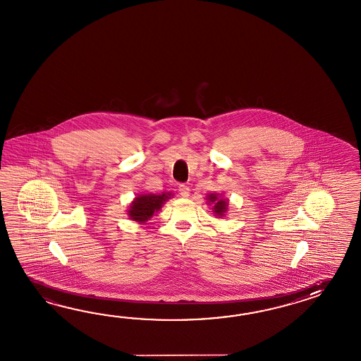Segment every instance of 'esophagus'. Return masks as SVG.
I'll use <instances>...</instances> for the list:
<instances>
[{
	"instance_id": "1",
	"label": "esophagus",
	"mask_w": 361,
	"mask_h": 361,
	"mask_svg": "<svg viewBox=\"0 0 361 361\" xmlns=\"http://www.w3.org/2000/svg\"><path fill=\"white\" fill-rule=\"evenodd\" d=\"M179 193H180V196H183V197H188L190 196V187L185 185H179Z\"/></svg>"
}]
</instances>
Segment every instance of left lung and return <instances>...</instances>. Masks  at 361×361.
<instances>
[{
	"label": "left lung",
	"instance_id": "8db88e82",
	"mask_svg": "<svg viewBox=\"0 0 361 361\" xmlns=\"http://www.w3.org/2000/svg\"><path fill=\"white\" fill-rule=\"evenodd\" d=\"M218 197L216 195H210L209 199L212 202H214V212L217 213L218 216H222L227 209V202L225 200H217Z\"/></svg>",
	"mask_w": 361,
	"mask_h": 361
}]
</instances>
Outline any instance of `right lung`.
Masks as SVG:
<instances>
[{
  "label": "right lung",
  "mask_w": 361,
  "mask_h": 361,
  "mask_svg": "<svg viewBox=\"0 0 361 361\" xmlns=\"http://www.w3.org/2000/svg\"><path fill=\"white\" fill-rule=\"evenodd\" d=\"M170 199V193L162 195H140L131 204L128 216L136 222H145L153 216L154 212L162 207V204Z\"/></svg>",
  "instance_id": "obj_1"
}]
</instances>
